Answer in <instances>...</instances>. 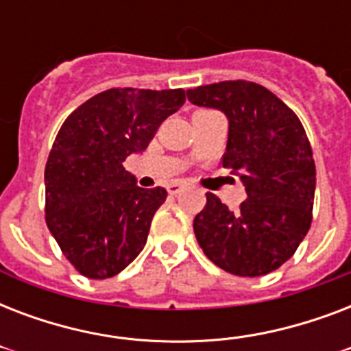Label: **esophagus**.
<instances>
[{
    "mask_svg": "<svg viewBox=\"0 0 351 351\" xmlns=\"http://www.w3.org/2000/svg\"><path fill=\"white\" fill-rule=\"evenodd\" d=\"M182 189H184V182H171L169 186H167V191H169V195H178Z\"/></svg>",
    "mask_w": 351,
    "mask_h": 351,
    "instance_id": "obj_1",
    "label": "esophagus"
}]
</instances>
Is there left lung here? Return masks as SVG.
<instances>
[{
  "label": "left lung",
  "instance_id": "left-lung-1",
  "mask_svg": "<svg viewBox=\"0 0 351 351\" xmlns=\"http://www.w3.org/2000/svg\"><path fill=\"white\" fill-rule=\"evenodd\" d=\"M187 100L226 114L222 165L240 176L247 195L231 211L208 193L193 224L198 244L209 261L239 277L275 271L311 224L315 162L304 127L271 90L245 80L189 89Z\"/></svg>",
  "mask_w": 351,
  "mask_h": 351
}]
</instances>
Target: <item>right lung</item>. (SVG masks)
<instances>
[{
  "label": "right lung",
  "instance_id": "obj_1",
  "mask_svg": "<svg viewBox=\"0 0 351 351\" xmlns=\"http://www.w3.org/2000/svg\"><path fill=\"white\" fill-rule=\"evenodd\" d=\"M184 101L182 89H109L63 121L47 160L45 219L85 277H114L143 250L167 191L138 187L123 162L145 151Z\"/></svg>",
  "mask_w": 351,
  "mask_h": 351
}]
</instances>
